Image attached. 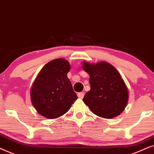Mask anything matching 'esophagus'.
<instances>
[{"label": "esophagus", "mask_w": 154, "mask_h": 154, "mask_svg": "<svg viewBox=\"0 0 154 154\" xmlns=\"http://www.w3.org/2000/svg\"><path fill=\"white\" fill-rule=\"evenodd\" d=\"M77 96H78L79 98H83L84 96H85V93L84 92H79V93L77 94Z\"/></svg>", "instance_id": "34e87169"}]
</instances>
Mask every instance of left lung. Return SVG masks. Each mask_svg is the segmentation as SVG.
<instances>
[{
	"label": "left lung",
	"instance_id": "1",
	"mask_svg": "<svg viewBox=\"0 0 154 154\" xmlns=\"http://www.w3.org/2000/svg\"><path fill=\"white\" fill-rule=\"evenodd\" d=\"M83 69L90 76L91 86L83 98L86 105L101 118H112L121 113L128 103V91L118 70L106 62H85Z\"/></svg>",
	"mask_w": 154,
	"mask_h": 154
}]
</instances>
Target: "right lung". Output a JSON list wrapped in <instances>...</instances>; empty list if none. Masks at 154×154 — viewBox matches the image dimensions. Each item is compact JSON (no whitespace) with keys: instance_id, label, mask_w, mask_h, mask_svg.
I'll return each mask as SVG.
<instances>
[{"instance_id":"right-lung-1","label":"right lung","mask_w":154,"mask_h":154,"mask_svg":"<svg viewBox=\"0 0 154 154\" xmlns=\"http://www.w3.org/2000/svg\"><path fill=\"white\" fill-rule=\"evenodd\" d=\"M70 69L65 59L51 60L44 65L31 90L33 106L48 119L58 118L68 111L77 99L67 74Z\"/></svg>"}]
</instances>
